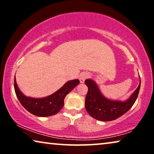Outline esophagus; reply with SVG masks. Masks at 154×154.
I'll return each mask as SVG.
<instances>
[{"label": "esophagus", "mask_w": 154, "mask_h": 154, "mask_svg": "<svg viewBox=\"0 0 154 154\" xmlns=\"http://www.w3.org/2000/svg\"><path fill=\"white\" fill-rule=\"evenodd\" d=\"M89 76H90V74L87 72L81 73L79 75V80L80 81H81V83H84V81H85V79H87Z\"/></svg>", "instance_id": "esophagus-1"}]
</instances>
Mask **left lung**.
Instances as JSON below:
<instances>
[{
	"label": "left lung",
	"mask_w": 154,
	"mask_h": 154,
	"mask_svg": "<svg viewBox=\"0 0 154 154\" xmlns=\"http://www.w3.org/2000/svg\"><path fill=\"white\" fill-rule=\"evenodd\" d=\"M88 91L85 97V106L87 112L99 121H111L125 113L135 102L140 89L141 81L134 93L125 102L112 101L101 94L96 83L91 79L85 81Z\"/></svg>",
	"instance_id": "8db88e82"
}]
</instances>
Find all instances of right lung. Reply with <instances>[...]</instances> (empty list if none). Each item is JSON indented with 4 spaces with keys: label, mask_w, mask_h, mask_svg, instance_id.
<instances>
[{
    "label": "right lung",
    "mask_w": 154,
    "mask_h": 154,
    "mask_svg": "<svg viewBox=\"0 0 154 154\" xmlns=\"http://www.w3.org/2000/svg\"><path fill=\"white\" fill-rule=\"evenodd\" d=\"M79 83V80L78 79L67 82L54 94L41 99L28 97L24 95L17 85L15 77L14 80V87L19 101L29 112L36 116L47 117L56 114L62 109L64 104L65 97Z\"/></svg>",
    "instance_id": "1"
}]
</instances>
